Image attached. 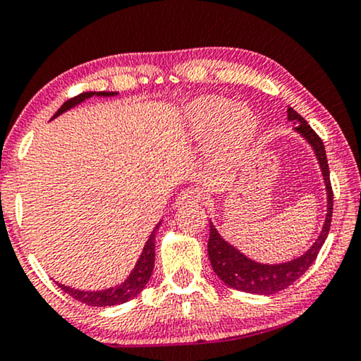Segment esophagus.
Wrapping results in <instances>:
<instances>
[{"instance_id": "34e87169", "label": "esophagus", "mask_w": 361, "mask_h": 361, "mask_svg": "<svg viewBox=\"0 0 361 361\" xmlns=\"http://www.w3.org/2000/svg\"><path fill=\"white\" fill-rule=\"evenodd\" d=\"M204 200V193L202 190L198 188H188V190H183L180 195L176 196V202H175V207L176 208H183L186 204L190 203H200Z\"/></svg>"}]
</instances>
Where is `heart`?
Instances as JSON below:
<instances>
[{"mask_svg": "<svg viewBox=\"0 0 361 361\" xmlns=\"http://www.w3.org/2000/svg\"><path fill=\"white\" fill-rule=\"evenodd\" d=\"M231 109L233 106L228 99L218 97H202L186 106V118L195 138L209 140L218 133L213 154L216 165L238 161L257 135V120Z\"/></svg>", "mask_w": 361, "mask_h": 361, "instance_id": "heart-1", "label": "heart"}]
</instances>
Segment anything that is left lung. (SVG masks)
I'll use <instances>...</instances> for the list:
<instances>
[{
	"mask_svg": "<svg viewBox=\"0 0 361 361\" xmlns=\"http://www.w3.org/2000/svg\"><path fill=\"white\" fill-rule=\"evenodd\" d=\"M288 113V121L295 125V131L302 138L308 141V145L314 152V157L320 165L323 181H325L326 190V216L320 236L314 240V243L305 252L302 257H296L290 262L283 263H259L248 258L245 253H241L238 248L230 245L223 236L218 233V230L209 221V240H208V257L212 263L213 271L216 276L230 286L238 291L253 295H273L276 291L288 288L291 283H295L305 271L312 267L314 259L318 257V252L325 243L328 231H330L331 213H333V191L330 183V170H328L326 152L320 140L307 120L298 115L293 108L286 109Z\"/></svg>",
	"mask_w": 361,
	"mask_h": 361,
	"instance_id": "1",
	"label": "left lung"
}]
</instances>
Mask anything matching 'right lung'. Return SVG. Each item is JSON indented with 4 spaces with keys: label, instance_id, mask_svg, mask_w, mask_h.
Masks as SVG:
<instances>
[{
    "label": "right lung",
    "instance_id": "add662e5",
    "mask_svg": "<svg viewBox=\"0 0 361 361\" xmlns=\"http://www.w3.org/2000/svg\"><path fill=\"white\" fill-rule=\"evenodd\" d=\"M116 91H88V93H81L78 97L68 99L66 103L61 104V108L54 113V118L63 115V113L68 111V109L75 108L76 104L83 103L85 99H88L91 97H116ZM161 221L154 226V230L149 235V238L147 243L143 246V252H141L138 262H136L135 268L131 270L130 275L120 285L109 286V288L104 290H97V291H85V290H78V288H71V286H65L61 283H58V286L61 288L65 293L73 296L75 300H78L81 303L90 305V307H113V305H121L133 300L135 296H138L141 291H143L147 283L149 281V276L153 273V267H154V238H157V231Z\"/></svg>",
    "mask_w": 361,
    "mask_h": 361
}]
</instances>
